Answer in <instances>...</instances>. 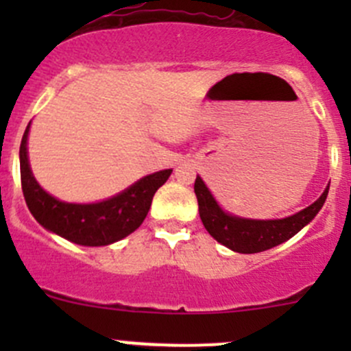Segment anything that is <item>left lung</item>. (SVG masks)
Here are the masks:
<instances>
[{
	"label": "left lung",
	"instance_id": "8db88e82",
	"mask_svg": "<svg viewBox=\"0 0 351 351\" xmlns=\"http://www.w3.org/2000/svg\"><path fill=\"white\" fill-rule=\"evenodd\" d=\"M195 195L198 200V214L208 234L217 243L224 244L229 250L236 253H260L270 247L285 243L292 236H295L304 226L309 224L321 207L324 205L328 197L329 185L314 204L306 207L304 210L290 215L285 219H274V221H256V219H243L228 214L219 207L215 198L212 197L210 190L205 186L204 180L197 176L195 180Z\"/></svg>",
	"mask_w": 351,
	"mask_h": 351
}]
</instances>
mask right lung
Returning a JSON list of instances; mask_svg holds the SVG:
<instances>
[{
	"mask_svg": "<svg viewBox=\"0 0 351 351\" xmlns=\"http://www.w3.org/2000/svg\"><path fill=\"white\" fill-rule=\"evenodd\" d=\"M30 123L20 144V176L28 210L47 231L81 246H107L136 231L149 212L156 190L173 169L147 175L119 195L97 204H67L49 195L32 175L27 156Z\"/></svg>",
	"mask_w": 351,
	"mask_h": 351,
	"instance_id": "1",
	"label": "right lung"
}]
</instances>
